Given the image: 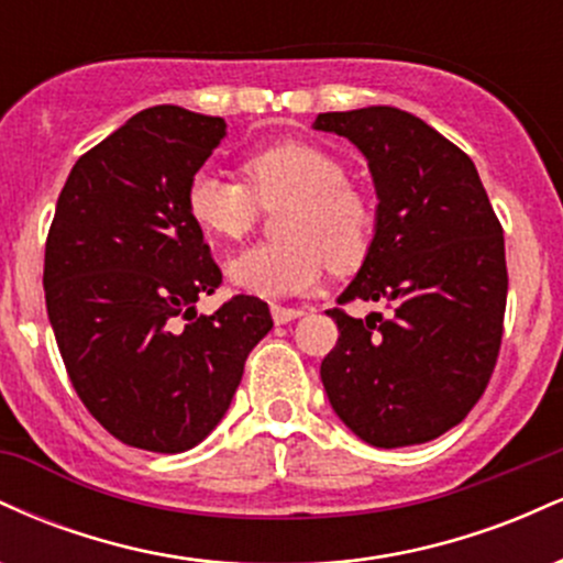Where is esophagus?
Wrapping results in <instances>:
<instances>
[{"mask_svg": "<svg viewBox=\"0 0 563 563\" xmlns=\"http://www.w3.org/2000/svg\"><path fill=\"white\" fill-rule=\"evenodd\" d=\"M269 312H273L275 325H286V322L301 318L303 309H299V307H296V309L294 307H280V303H273V307H269Z\"/></svg>", "mask_w": 563, "mask_h": 563, "instance_id": "1", "label": "esophagus"}]
</instances>
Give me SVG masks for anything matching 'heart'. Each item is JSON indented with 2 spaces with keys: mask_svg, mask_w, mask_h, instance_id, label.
Returning <instances> with one entry per match:
<instances>
[{
  "mask_svg": "<svg viewBox=\"0 0 563 563\" xmlns=\"http://www.w3.org/2000/svg\"><path fill=\"white\" fill-rule=\"evenodd\" d=\"M243 179L198 169L185 190L187 214L206 235L241 241L262 209L279 206L273 243L245 249L230 262L232 286L254 296L307 294L331 267L360 269L371 256L378 211L363 187L349 183V166L309 140H283L249 153Z\"/></svg>",
  "mask_w": 563,
  "mask_h": 563,
  "instance_id": "heart-1",
  "label": "heart"
}]
</instances>
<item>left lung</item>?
Returning a JSON list of instances; mask_svg holds the SVG:
<instances>
[{
    "instance_id": "obj_1",
    "label": "left lung",
    "mask_w": 563,
    "mask_h": 563,
    "mask_svg": "<svg viewBox=\"0 0 563 563\" xmlns=\"http://www.w3.org/2000/svg\"><path fill=\"white\" fill-rule=\"evenodd\" d=\"M314 129L365 153L378 190V232L363 269L328 309L339 341L320 365L333 410L373 448L442 437L493 378L506 318L508 269L474 161L399 108L320 113ZM352 300L390 314L352 319Z\"/></svg>"
}]
</instances>
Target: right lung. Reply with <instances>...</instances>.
<instances>
[{"instance_id": "add662e5", "label": "right lung", "mask_w": 563, "mask_h": 563, "mask_svg": "<svg viewBox=\"0 0 563 563\" xmlns=\"http://www.w3.org/2000/svg\"><path fill=\"white\" fill-rule=\"evenodd\" d=\"M222 137L217 115L147 108L84 153L57 198L44 249L49 322L84 407L129 448H196L273 328L256 296L196 312L222 273L185 190Z\"/></svg>"}]
</instances>
